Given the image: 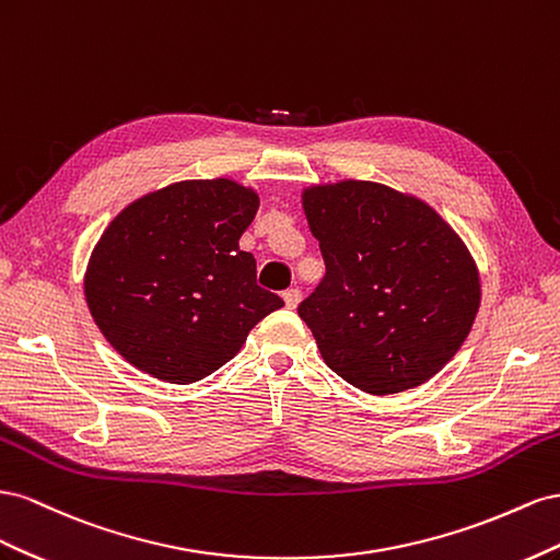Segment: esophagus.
<instances>
[{
  "label": "esophagus",
  "instance_id": "esophagus-1",
  "mask_svg": "<svg viewBox=\"0 0 560 560\" xmlns=\"http://www.w3.org/2000/svg\"><path fill=\"white\" fill-rule=\"evenodd\" d=\"M300 300H302L300 289H289V291H283V302H285V307H289V310H295V307L300 305Z\"/></svg>",
  "mask_w": 560,
  "mask_h": 560
}]
</instances>
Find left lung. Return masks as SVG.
I'll return each instance as SVG.
<instances>
[{"label": "left lung", "instance_id": "left-lung-1", "mask_svg": "<svg viewBox=\"0 0 560 560\" xmlns=\"http://www.w3.org/2000/svg\"><path fill=\"white\" fill-rule=\"evenodd\" d=\"M302 199L326 275L298 314L328 369L375 396L434 377L481 302L462 238L424 201L377 183L310 187Z\"/></svg>", "mask_w": 560, "mask_h": 560}]
</instances>
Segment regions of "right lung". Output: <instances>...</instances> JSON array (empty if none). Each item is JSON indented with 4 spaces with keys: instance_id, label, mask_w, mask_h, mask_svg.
Masks as SVG:
<instances>
[{
    "instance_id": "obj_1",
    "label": "right lung",
    "mask_w": 560,
    "mask_h": 560,
    "mask_svg": "<svg viewBox=\"0 0 560 560\" xmlns=\"http://www.w3.org/2000/svg\"><path fill=\"white\" fill-rule=\"evenodd\" d=\"M258 195L234 180H185L133 201L101 236L84 279L93 322L119 354L189 385L225 365L283 307L238 248Z\"/></svg>"
}]
</instances>
